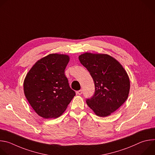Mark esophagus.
<instances>
[{
  "instance_id": "34e87169",
  "label": "esophagus",
  "mask_w": 155,
  "mask_h": 155,
  "mask_svg": "<svg viewBox=\"0 0 155 155\" xmlns=\"http://www.w3.org/2000/svg\"><path fill=\"white\" fill-rule=\"evenodd\" d=\"M82 93H83V91H82L81 90H80L77 91V93L78 95H81V94H82Z\"/></svg>"
}]
</instances>
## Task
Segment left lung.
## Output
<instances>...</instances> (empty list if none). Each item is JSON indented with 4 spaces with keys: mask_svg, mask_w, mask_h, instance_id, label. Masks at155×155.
<instances>
[{
    "mask_svg": "<svg viewBox=\"0 0 155 155\" xmlns=\"http://www.w3.org/2000/svg\"><path fill=\"white\" fill-rule=\"evenodd\" d=\"M78 59L95 85L94 95L86 99L87 105L99 117L110 115L127 99L130 81L126 72L118 61L108 54L86 53Z\"/></svg>",
    "mask_w": 155,
    "mask_h": 155,
    "instance_id": "left-lung-1",
    "label": "left lung"
}]
</instances>
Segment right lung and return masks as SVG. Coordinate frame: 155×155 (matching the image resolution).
I'll use <instances>...</instances> for the list:
<instances>
[{"mask_svg":"<svg viewBox=\"0 0 155 155\" xmlns=\"http://www.w3.org/2000/svg\"><path fill=\"white\" fill-rule=\"evenodd\" d=\"M69 61L68 55L50 54L38 60L25 79V96L44 118L61 116L75 96L64 74Z\"/></svg>","mask_w":155,"mask_h":155,"instance_id":"right-lung-1","label":"right lung"}]
</instances>
